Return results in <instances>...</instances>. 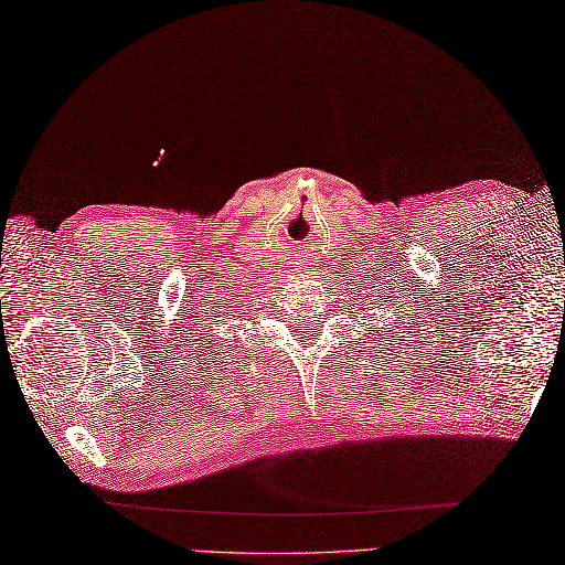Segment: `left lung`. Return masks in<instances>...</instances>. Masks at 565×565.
Wrapping results in <instances>:
<instances>
[{"label": "left lung", "instance_id": "8db88e82", "mask_svg": "<svg viewBox=\"0 0 565 565\" xmlns=\"http://www.w3.org/2000/svg\"><path fill=\"white\" fill-rule=\"evenodd\" d=\"M391 322L388 324H383V327H376V339H374V344H379V349H383L381 347V342H391V337L393 334H401V317H388ZM379 349H376V354H379ZM386 351V349H383Z\"/></svg>", "mask_w": 565, "mask_h": 565}]
</instances>
